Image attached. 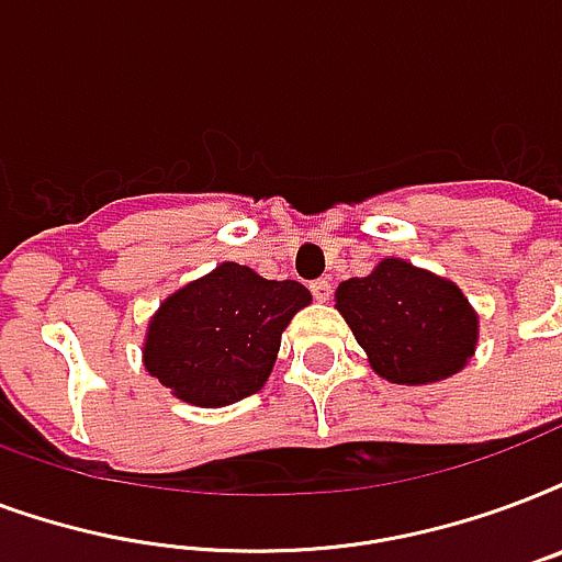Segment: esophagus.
<instances>
[{
	"mask_svg": "<svg viewBox=\"0 0 562 562\" xmlns=\"http://www.w3.org/2000/svg\"><path fill=\"white\" fill-rule=\"evenodd\" d=\"M312 294H315V300H318V303H327L329 294H333V282L315 280V282H312Z\"/></svg>",
	"mask_w": 562,
	"mask_h": 562,
	"instance_id": "obj_1",
	"label": "esophagus"
}]
</instances>
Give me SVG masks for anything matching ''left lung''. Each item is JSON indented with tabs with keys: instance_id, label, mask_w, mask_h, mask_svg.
<instances>
[{
	"instance_id": "8db88e82",
	"label": "left lung",
	"mask_w": 562,
	"mask_h": 562,
	"mask_svg": "<svg viewBox=\"0 0 562 562\" xmlns=\"http://www.w3.org/2000/svg\"><path fill=\"white\" fill-rule=\"evenodd\" d=\"M336 310L376 374L397 385L448 380L469 366L481 318L457 282L389 256L368 277L338 282Z\"/></svg>"
}]
</instances>
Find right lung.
Returning <instances> with one entry per match:
<instances>
[{"label":"right lung","instance_id":"1","mask_svg":"<svg viewBox=\"0 0 562 562\" xmlns=\"http://www.w3.org/2000/svg\"><path fill=\"white\" fill-rule=\"evenodd\" d=\"M310 303L300 282L221 262L161 300L140 348L144 368L186 404L229 406L268 383L282 329Z\"/></svg>","mask_w":562,"mask_h":562}]
</instances>
